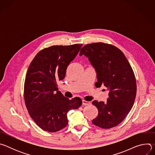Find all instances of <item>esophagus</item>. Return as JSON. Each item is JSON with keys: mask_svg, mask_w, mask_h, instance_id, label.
I'll use <instances>...</instances> for the list:
<instances>
[{"mask_svg": "<svg viewBox=\"0 0 155 155\" xmlns=\"http://www.w3.org/2000/svg\"><path fill=\"white\" fill-rule=\"evenodd\" d=\"M82 104H83V105H90L91 104V102H89V101H86L83 100L82 101Z\"/></svg>", "mask_w": 155, "mask_h": 155, "instance_id": "esophagus-1", "label": "esophagus"}]
</instances>
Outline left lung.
I'll return each mask as SVG.
<instances>
[{
  "mask_svg": "<svg viewBox=\"0 0 155 155\" xmlns=\"http://www.w3.org/2000/svg\"><path fill=\"white\" fill-rule=\"evenodd\" d=\"M83 54L95 69L96 87L104 86L109 91L106 103L92 102L98 109V115L92 123L103 129L115 127L123 121L134 105L137 91L134 72L123 53L110 44H87L80 50V56Z\"/></svg>",
  "mask_w": 155,
  "mask_h": 155,
  "instance_id": "left-lung-1",
  "label": "left lung"
}]
</instances>
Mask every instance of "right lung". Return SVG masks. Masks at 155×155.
Listing matches in <instances>:
<instances>
[{
  "label": "right lung",
  "mask_w": 155,
  "mask_h": 155,
  "mask_svg": "<svg viewBox=\"0 0 155 155\" xmlns=\"http://www.w3.org/2000/svg\"><path fill=\"white\" fill-rule=\"evenodd\" d=\"M82 44L54 45L39 51L28 69L24 97L30 117L41 129L55 132L68 124V113L82 104L80 97L71 100L58 91L57 81L65 77L68 66Z\"/></svg>",
  "instance_id": "obj_1"
}]
</instances>
